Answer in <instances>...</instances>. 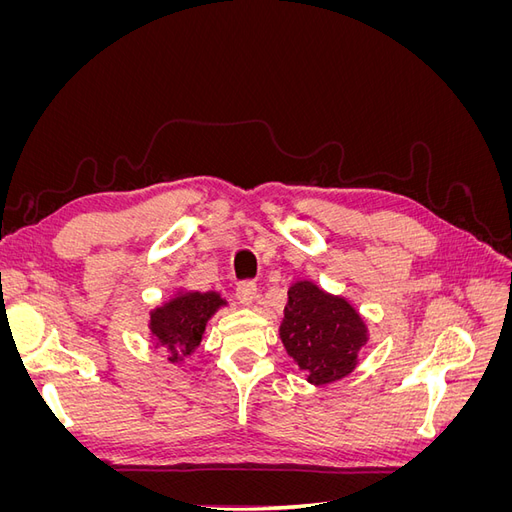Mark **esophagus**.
<instances>
[{"label": "esophagus", "instance_id": "1", "mask_svg": "<svg viewBox=\"0 0 512 512\" xmlns=\"http://www.w3.org/2000/svg\"><path fill=\"white\" fill-rule=\"evenodd\" d=\"M256 294H258V290H256L254 282H241L235 290V297L241 305H252L256 301Z\"/></svg>", "mask_w": 512, "mask_h": 512}]
</instances>
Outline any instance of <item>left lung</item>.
Instances as JSON below:
<instances>
[{
    "mask_svg": "<svg viewBox=\"0 0 512 512\" xmlns=\"http://www.w3.org/2000/svg\"><path fill=\"white\" fill-rule=\"evenodd\" d=\"M280 339L307 382L324 386L352 374L369 333L348 299L299 280L288 288Z\"/></svg>",
    "mask_w": 512,
    "mask_h": 512,
    "instance_id": "left-lung-1",
    "label": "left lung"
}]
</instances>
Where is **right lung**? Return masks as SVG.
<instances>
[{
    "instance_id": "add662e5",
    "label": "right lung",
    "mask_w": 512,
    "mask_h": 512,
    "mask_svg": "<svg viewBox=\"0 0 512 512\" xmlns=\"http://www.w3.org/2000/svg\"><path fill=\"white\" fill-rule=\"evenodd\" d=\"M224 305L226 301L215 290L200 292L179 288L175 297L151 309L149 333L156 342V348H164L168 352V363H181L185 356H190L200 346L207 322Z\"/></svg>"
}]
</instances>
